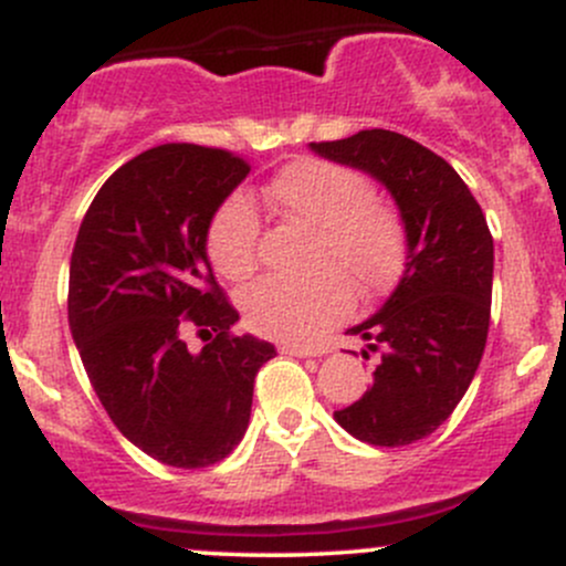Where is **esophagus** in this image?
I'll use <instances>...</instances> for the list:
<instances>
[{
	"instance_id": "34e87169",
	"label": "esophagus",
	"mask_w": 566,
	"mask_h": 566,
	"mask_svg": "<svg viewBox=\"0 0 566 566\" xmlns=\"http://www.w3.org/2000/svg\"><path fill=\"white\" fill-rule=\"evenodd\" d=\"M279 352L282 354H293V357H319V354L327 352V346L322 344H282L279 346Z\"/></svg>"
}]
</instances>
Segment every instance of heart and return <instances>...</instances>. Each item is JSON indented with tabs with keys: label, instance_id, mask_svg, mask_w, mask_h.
I'll use <instances>...</instances> for the list:
<instances>
[{
	"label": "heart",
	"instance_id": "b5f03b06",
	"mask_svg": "<svg viewBox=\"0 0 566 566\" xmlns=\"http://www.w3.org/2000/svg\"><path fill=\"white\" fill-rule=\"evenodd\" d=\"M279 214L316 228L314 271L293 282L265 276L241 295V312L254 333L308 338L344 319L357 290L374 297L395 282L406 254V233L392 203L374 196L365 174L325 158H295L265 185ZM260 217L241 192L228 196L207 226V254L220 276L247 279L258 269Z\"/></svg>",
	"mask_w": 566,
	"mask_h": 566
}]
</instances>
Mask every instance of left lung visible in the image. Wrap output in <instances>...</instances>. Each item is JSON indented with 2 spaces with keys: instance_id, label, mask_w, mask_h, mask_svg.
<instances>
[{
  "instance_id": "1",
  "label": "left lung",
  "mask_w": 566,
  "mask_h": 566,
  "mask_svg": "<svg viewBox=\"0 0 566 566\" xmlns=\"http://www.w3.org/2000/svg\"><path fill=\"white\" fill-rule=\"evenodd\" d=\"M312 150L392 192L408 241L395 293L349 331L381 354L374 387L335 421L370 446L416 443L454 413L486 349L494 273L486 217L440 155L402 134L370 128L312 142Z\"/></svg>"
}]
</instances>
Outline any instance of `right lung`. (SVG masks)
Wrapping results in <instances>:
<instances>
[{"label": "right lung", "mask_w": 566, "mask_h": 566, "mask_svg": "<svg viewBox=\"0 0 566 566\" xmlns=\"http://www.w3.org/2000/svg\"><path fill=\"white\" fill-rule=\"evenodd\" d=\"M250 174L231 150L160 145L123 164L83 217L70 263V327L91 387L128 440L201 470L244 438L254 376L276 354L235 335L207 226ZM208 340L190 353L184 331Z\"/></svg>", "instance_id": "obj_1"}]
</instances>
